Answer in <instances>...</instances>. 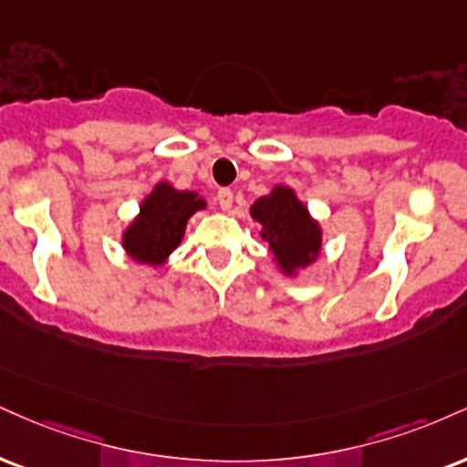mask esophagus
<instances>
[{
	"label": "esophagus",
	"mask_w": 467,
	"mask_h": 467,
	"mask_svg": "<svg viewBox=\"0 0 467 467\" xmlns=\"http://www.w3.org/2000/svg\"><path fill=\"white\" fill-rule=\"evenodd\" d=\"M217 202H219V206H222L223 211H230L233 209V191L230 189H219L217 191Z\"/></svg>",
	"instance_id": "obj_1"
}]
</instances>
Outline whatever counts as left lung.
Listing matches in <instances>:
<instances>
[{
    "instance_id": "left-lung-1",
    "label": "left lung",
    "mask_w": 467,
    "mask_h": 467,
    "mask_svg": "<svg viewBox=\"0 0 467 467\" xmlns=\"http://www.w3.org/2000/svg\"><path fill=\"white\" fill-rule=\"evenodd\" d=\"M252 219L261 223V237L267 241L280 272L294 276L297 269L311 265L322 250V228L308 215L306 206L289 187L272 189L250 206Z\"/></svg>"
}]
</instances>
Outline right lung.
Masks as SVG:
<instances>
[{"mask_svg":"<svg viewBox=\"0 0 467 467\" xmlns=\"http://www.w3.org/2000/svg\"><path fill=\"white\" fill-rule=\"evenodd\" d=\"M202 209H206V200L195 191H178L170 182H159L123 233V250L139 263L162 265L182 241L189 217Z\"/></svg>","mask_w":467,"mask_h":467,"instance_id":"obj_1","label":"right lung"}]
</instances>
